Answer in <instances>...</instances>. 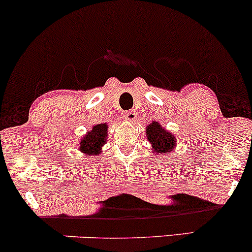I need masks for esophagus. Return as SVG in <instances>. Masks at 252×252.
Returning <instances> with one entry per match:
<instances>
[{
	"label": "esophagus",
	"mask_w": 252,
	"mask_h": 252,
	"mask_svg": "<svg viewBox=\"0 0 252 252\" xmlns=\"http://www.w3.org/2000/svg\"><path fill=\"white\" fill-rule=\"evenodd\" d=\"M123 119L126 121H129V123H133L136 119V114L134 111H126L123 113Z\"/></svg>",
	"instance_id": "34e87169"
}]
</instances>
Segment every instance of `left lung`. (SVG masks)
Listing matches in <instances>:
<instances>
[{
    "label": "left lung",
    "instance_id": "left-lung-1",
    "mask_svg": "<svg viewBox=\"0 0 252 252\" xmlns=\"http://www.w3.org/2000/svg\"><path fill=\"white\" fill-rule=\"evenodd\" d=\"M146 136H147V141L153 148L152 152L158 157L172 153L178 144L176 136L167 131L157 121H152L150 125L146 127Z\"/></svg>",
    "mask_w": 252,
    "mask_h": 252
}]
</instances>
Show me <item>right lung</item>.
I'll use <instances>...</instances> for the list:
<instances>
[{"label": "right lung", "instance_id": "obj_1", "mask_svg": "<svg viewBox=\"0 0 252 252\" xmlns=\"http://www.w3.org/2000/svg\"><path fill=\"white\" fill-rule=\"evenodd\" d=\"M107 124H98L80 139L78 150L80 153L89 157H98L102 152V146L107 141Z\"/></svg>", "mask_w": 252, "mask_h": 252}]
</instances>
